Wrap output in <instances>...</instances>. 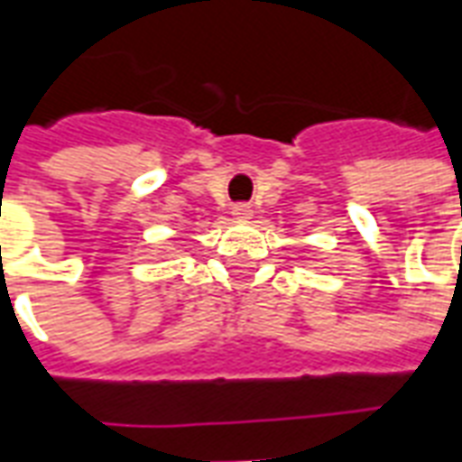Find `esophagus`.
Masks as SVG:
<instances>
[{
  "instance_id": "34e87169",
  "label": "esophagus",
  "mask_w": 462,
  "mask_h": 462,
  "mask_svg": "<svg viewBox=\"0 0 462 462\" xmlns=\"http://www.w3.org/2000/svg\"><path fill=\"white\" fill-rule=\"evenodd\" d=\"M232 217H235V220H250L252 208L250 205H235V208H232Z\"/></svg>"
}]
</instances>
